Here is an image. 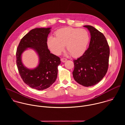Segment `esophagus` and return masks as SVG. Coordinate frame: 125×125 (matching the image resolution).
Returning a JSON list of instances; mask_svg holds the SVG:
<instances>
[{"instance_id": "esophagus-1", "label": "esophagus", "mask_w": 125, "mask_h": 125, "mask_svg": "<svg viewBox=\"0 0 125 125\" xmlns=\"http://www.w3.org/2000/svg\"><path fill=\"white\" fill-rule=\"evenodd\" d=\"M67 60V59H66V58H62V59H61V61L62 62H63V63L65 62Z\"/></svg>"}]
</instances>
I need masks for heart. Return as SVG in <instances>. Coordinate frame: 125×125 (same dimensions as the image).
Segmentation results:
<instances>
[{
    "instance_id": "heart-1",
    "label": "heart",
    "mask_w": 125,
    "mask_h": 125,
    "mask_svg": "<svg viewBox=\"0 0 125 125\" xmlns=\"http://www.w3.org/2000/svg\"><path fill=\"white\" fill-rule=\"evenodd\" d=\"M56 38L49 36L47 44L49 50L55 55H59L66 49L71 56L78 57L85 51L90 42V34L85 29L65 27L56 31Z\"/></svg>"
}]
</instances>
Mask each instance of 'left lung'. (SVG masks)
<instances>
[{
    "label": "left lung",
    "mask_w": 125,
    "mask_h": 125,
    "mask_svg": "<svg viewBox=\"0 0 125 125\" xmlns=\"http://www.w3.org/2000/svg\"><path fill=\"white\" fill-rule=\"evenodd\" d=\"M83 27L90 32L91 41L83 55L74 60L73 75L78 83L88 87L98 83L107 72L110 49L102 33L93 26Z\"/></svg>",
    "instance_id": "obj_1"
}]
</instances>
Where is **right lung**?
Here are the masks:
<instances>
[{
	"label": "right lung",
	"instance_id": "1",
	"mask_svg": "<svg viewBox=\"0 0 125 125\" xmlns=\"http://www.w3.org/2000/svg\"><path fill=\"white\" fill-rule=\"evenodd\" d=\"M51 28H35L30 31L21 39L16 52V63L19 73L25 83L38 90H43L55 82L57 77L59 57L50 53L47 44ZM28 48L37 52L39 62L36 68L30 69L21 61L22 53Z\"/></svg>",
	"mask_w": 125,
	"mask_h": 125
}]
</instances>
